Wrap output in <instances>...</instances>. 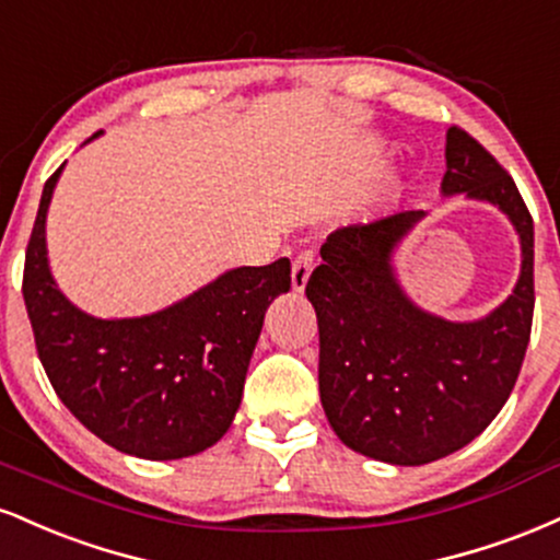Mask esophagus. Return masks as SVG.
<instances>
[{
  "mask_svg": "<svg viewBox=\"0 0 560 560\" xmlns=\"http://www.w3.org/2000/svg\"><path fill=\"white\" fill-rule=\"evenodd\" d=\"M312 269H314V254L312 252H301L299 256H295L293 261V291H304L308 278H312Z\"/></svg>",
  "mask_w": 560,
  "mask_h": 560,
  "instance_id": "34e87169",
  "label": "esophagus"
}]
</instances>
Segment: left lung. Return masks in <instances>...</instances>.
<instances>
[{"mask_svg": "<svg viewBox=\"0 0 560 560\" xmlns=\"http://www.w3.org/2000/svg\"><path fill=\"white\" fill-rule=\"evenodd\" d=\"M440 190L492 203L518 233L516 288L488 317L451 322L404 293L393 252L424 217L417 209L335 230L306 282L322 409L335 435L374 462L422 466L471 443L509 400L529 346L535 225L514 177L453 125Z\"/></svg>", "mask_w": 560, "mask_h": 560, "instance_id": "left-lung-1", "label": "left lung"}]
</instances>
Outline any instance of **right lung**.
Here are the masks:
<instances>
[{"instance_id": "right-lung-1", "label": "right lung", "mask_w": 560, "mask_h": 560, "mask_svg": "<svg viewBox=\"0 0 560 560\" xmlns=\"http://www.w3.org/2000/svg\"><path fill=\"white\" fill-rule=\"evenodd\" d=\"M59 173L44 183L23 269L46 377L85 430L128 456L173 462L212 448L241 406L267 308L291 291V261L228 269L147 317L96 319L49 272L46 212Z\"/></svg>"}]
</instances>
